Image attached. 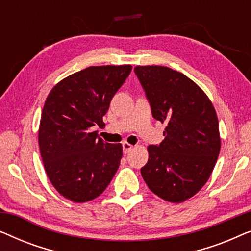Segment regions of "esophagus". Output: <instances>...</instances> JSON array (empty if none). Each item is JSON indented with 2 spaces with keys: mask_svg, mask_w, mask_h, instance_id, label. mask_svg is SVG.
Instances as JSON below:
<instances>
[{
  "mask_svg": "<svg viewBox=\"0 0 251 251\" xmlns=\"http://www.w3.org/2000/svg\"><path fill=\"white\" fill-rule=\"evenodd\" d=\"M122 147H123V153H125V154H128L129 152H130V151H131L132 150V145H130V144L129 143H123L122 144Z\"/></svg>",
  "mask_w": 251,
  "mask_h": 251,
  "instance_id": "obj_1",
  "label": "esophagus"
}]
</instances>
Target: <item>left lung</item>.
Wrapping results in <instances>:
<instances>
[{"label": "left lung", "instance_id": "8db88e82", "mask_svg": "<svg viewBox=\"0 0 251 251\" xmlns=\"http://www.w3.org/2000/svg\"><path fill=\"white\" fill-rule=\"evenodd\" d=\"M155 120L166 122L164 139L149 146V161L140 169L154 194L183 202L201 190L221 151L216 111L207 95L191 78L164 66H137Z\"/></svg>", "mask_w": 251, "mask_h": 251}]
</instances>
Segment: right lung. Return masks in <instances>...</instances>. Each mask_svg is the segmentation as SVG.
<instances>
[{"instance_id":"add662e5","label":"right lung","mask_w":251,"mask_h":251,"mask_svg":"<svg viewBox=\"0 0 251 251\" xmlns=\"http://www.w3.org/2000/svg\"><path fill=\"white\" fill-rule=\"evenodd\" d=\"M131 68L88 67L61 80L48 96L39 130L41 156L51 184L68 200H94L118 170L122 145L105 143L94 129L104 123Z\"/></svg>"}]
</instances>
